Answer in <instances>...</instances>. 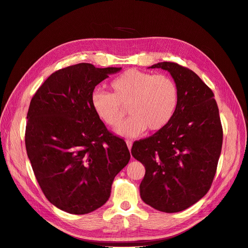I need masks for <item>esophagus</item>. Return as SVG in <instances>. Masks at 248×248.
Here are the masks:
<instances>
[{"instance_id":"obj_1","label":"esophagus","mask_w":248,"mask_h":248,"mask_svg":"<svg viewBox=\"0 0 248 248\" xmlns=\"http://www.w3.org/2000/svg\"><path fill=\"white\" fill-rule=\"evenodd\" d=\"M125 142H126V146H127L128 150L131 151V149H132V147H133V141H132V140H127Z\"/></svg>"}]
</instances>
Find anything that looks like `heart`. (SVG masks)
I'll list each match as a JSON object with an SVG mask.
<instances>
[{
    "instance_id": "b5f03b06",
    "label": "heart",
    "mask_w": 248,
    "mask_h": 248,
    "mask_svg": "<svg viewBox=\"0 0 248 248\" xmlns=\"http://www.w3.org/2000/svg\"><path fill=\"white\" fill-rule=\"evenodd\" d=\"M112 93L95 91L91 104L95 113L110 126L119 125L125 110L133 116L115 129L123 137L134 138L146 131L162 129L173 117L179 101V90L171 77L128 69L110 83Z\"/></svg>"
}]
</instances>
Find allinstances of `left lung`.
Listing matches in <instances>:
<instances>
[{
  "label": "left lung",
  "instance_id": "8db88e82",
  "mask_svg": "<svg viewBox=\"0 0 248 248\" xmlns=\"http://www.w3.org/2000/svg\"><path fill=\"white\" fill-rule=\"evenodd\" d=\"M149 68L170 72L179 101L171 121L135 141L132 155L146 168L141 200L159 211L175 213L198 202L210 189L222 148V125L214 93L196 73L174 62Z\"/></svg>",
  "mask_w": 248,
  "mask_h": 248
}]
</instances>
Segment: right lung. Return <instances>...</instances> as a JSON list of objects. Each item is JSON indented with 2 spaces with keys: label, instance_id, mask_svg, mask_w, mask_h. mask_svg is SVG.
Masks as SVG:
<instances>
[{
  "label": "right lung",
  "instance_id": "right-lung-1",
  "mask_svg": "<svg viewBox=\"0 0 248 248\" xmlns=\"http://www.w3.org/2000/svg\"><path fill=\"white\" fill-rule=\"evenodd\" d=\"M121 70L78 63L52 73L32 97L26 150L44 195L60 210L98 209L131 159L125 141L108 131L91 104L95 86Z\"/></svg>",
  "mask_w": 248,
  "mask_h": 248
}]
</instances>
